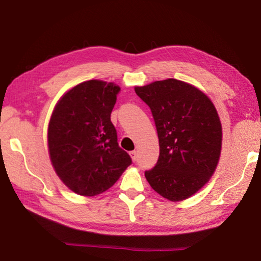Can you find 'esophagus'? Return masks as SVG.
I'll use <instances>...</instances> for the list:
<instances>
[{
	"label": "esophagus",
	"instance_id": "obj_1",
	"mask_svg": "<svg viewBox=\"0 0 261 261\" xmlns=\"http://www.w3.org/2000/svg\"><path fill=\"white\" fill-rule=\"evenodd\" d=\"M130 156L132 159V161H137V158H138V154H137L136 151L130 152Z\"/></svg>",
	"mask_w": 261,
	"mask_h": 261
}]
</instances>
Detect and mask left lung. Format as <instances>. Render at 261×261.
Returning a JSON list of instances; mask_svg holds the SVG:
<instances>
[{
	"mask_svg": "<svg viewBox=\"0 0 261 261\" xmlns=\"http://www.w3.org/2000/svg\"><path fill=\"white\" fill-rule=\"evenodd\" d=\"M151 109L160 154L145 171L154 191L170 201L191 197L208 182L218 166L222 127L208 96L177 79L135 87Z\"/></svg>",
	"mask_w": 261,
	"mask_h": 261,
	"instance_id": "obj_1",
	"label": "left lung"
}]
</instances>
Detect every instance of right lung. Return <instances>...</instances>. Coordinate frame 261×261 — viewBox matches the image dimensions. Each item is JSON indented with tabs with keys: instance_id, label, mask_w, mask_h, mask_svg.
<instances>
[{
	"instance_id": "1",
	"label": "right lung",
	"mask_w": 261,
	"mask_h": 261,
	"mask_svg": "<svg viewBox=\"0 0 261 261\" xmlns=\"http://www.w3.org/2000/svg\"><path fill=\"white\" fill-rule=\"evenodd\" d=\"M120 86L87 81L68 91L55 106L48 125L51 165L67 187L93 197L112 188L132 160L118 146L110 121Z\"/></svg>"
}]
</instances>
